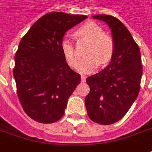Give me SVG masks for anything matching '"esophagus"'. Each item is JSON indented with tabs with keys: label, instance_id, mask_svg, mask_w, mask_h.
Wrapping results in <instances>:
<instances>
[{
	"label": "esophagus",
	"instance_id": "34e87169",
	"mask_svg": "<svg viewBox=\"0 0 152 152\" xmlns=\"http://www.w3.org/2000/svg\"><path fill=\"white\" fill-rule=\"evenodd\" d=\"M80 78H81V82H85L86 81V76H81Z\"/></svg>",
	"mask_w": 152,
	"mask_h": 152
}]
</instances>
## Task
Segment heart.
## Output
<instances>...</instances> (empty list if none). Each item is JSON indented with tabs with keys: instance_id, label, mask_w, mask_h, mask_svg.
<instances>
[{
	"instance_id": "obj_1",
	"label": "heart",
	"mask_w": 152,
	"mask_h": 152,
	"mask_svg": "<svg viewBox=\"0 0 152 152\" xmlns=\"http://www.w3.org/2000/svg\"><path fill=\"white\" fill-rule=\"evenodd\" d=\"M78 37L91 41L87 55L80 59L76 65V70L82 74H90L95 72L102 62L111 59L114 50V43L111 37L105 35L102 26L93 21H88L77 30ZM61 50L67 63L74 67L77 61V54L72 41L69 37H64L61 44Z\"/></svg>"
}]
</instances>
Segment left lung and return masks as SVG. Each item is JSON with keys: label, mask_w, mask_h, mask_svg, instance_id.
<instances>
[{"label": "left lung", "mask_w": 152, "mask_h": 152, "mask_svg": "<svg viewBox=\"0 0 152 152\" xmlns=\"http://www.w3.org/2000/svg\"><path fill=\"white\" fill-rule=\"evenodd\" d=\"M92 17L110 27L114 50L109 65L86 78L90 92L85 104L91 121L111 125L126 114L139 94L142 76L141 51L132 34L117 18L108 15Z\"/></svg>", "instance_id": "8db88e82"}]
</instances>
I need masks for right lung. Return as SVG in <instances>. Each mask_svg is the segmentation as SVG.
I'll return each instance as SVG.
<instances>
[{"mask_svg":"<svg viewBox=\"0 0 152 152\" xmlns=\"http://www.w3.org/2000/svg\"><path fill=\"white\" fill-rule=\"evenodd\" d=\"M86 18L50 12L37 20L20 41L13 75L22 108L34 121L53 123L64 115L80 76L68 66L61 44L68 30Z\"/></svg>","mask_w":152,"mask_h":152,"instance_id":"add662e5","label":"right lung"}]
</instances>
